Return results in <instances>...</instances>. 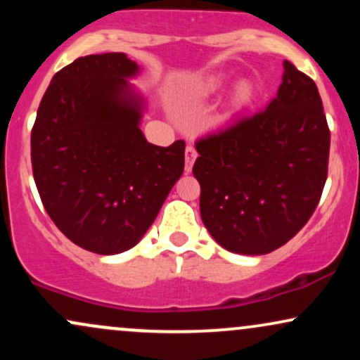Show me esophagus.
Segmentation results:
<instances>
[{
	"mask_svg": "<svg viewBox=\"0 0 360 360\" xmlns=\"http://www.w3.org/2000/svg\"><path fill=\"white\" fill-rule=\"evenodd\" d=\"M196 155H198L196 148H194L191 143H189V146L186 147V166H184L186 172H191L194 160H196Z\"/></svg>",
	"mask_w": 360,
	"mask_h": 360,
	"instance_id": "1",
	"label": "esophagus"
}]
</instances>
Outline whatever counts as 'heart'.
<instances>
[{
	"instance_id": "obj_1",
	"label": "heart",
	"mask_w": 360,
	"mask_h": 360,
	"mask_svg": "<svg viewBox=\"0 0 360 360\" xmlns=\"http://www.w3.org/2000/svg\"><path fill=\"white\" fill-rule=\"evenodd\" d=\"M225 84L226 77L214 76L212 79L205 81L203 84L198 86V94H200V96H212V94L218 93V91L225 88ZM252 100H254V86H252L249 81L240 82L233 91V106L242 108V106L249 105Z\"/></svg>"
}]
</instances>
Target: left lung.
Returning <instances> with one entry per match:
<instances>
[{
	"label": "left lung",
	"instance_id": "8db88e82",
	"mask_svg": "<svg viewBox=\"0 0 360 360\" xmlns=\"http://www.w3.org/2000/svg\"><path fill=\"white\" fill-rule=\"evenodd\" d=\"M283 68L266 110L196 142L201 220L235 254L264 255L291 240L326 181L330 130L320 93L291 62Z\"/></svg>",
	"mask_w": 360,
	"mask_h": 360
}]
</instances>
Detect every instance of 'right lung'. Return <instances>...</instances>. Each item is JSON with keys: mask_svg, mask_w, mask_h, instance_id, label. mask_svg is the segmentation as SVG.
I'll use <instances>...</instances> for the list:
<instances>
[{"mask_svg": "<svg viewBox=\"0 0 360 360\" xmlns=\"http://www.w3.org/2000/svg\"><path fill=\"white\" fill-rule=\"evenodd\" d=\"M127 53L79 57L45 91L32 167L49 217L69 240L122 254L146 235L184 171V140L159 147L140 130L147 100Z\"/></svg>", "mask_w": 360, "mask_h": 360, "instance_id": "right-lung-1", "label": "right lung"}]
</instances>
